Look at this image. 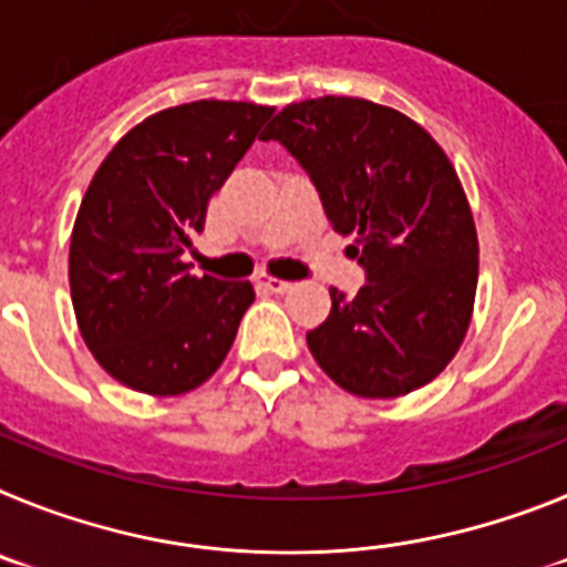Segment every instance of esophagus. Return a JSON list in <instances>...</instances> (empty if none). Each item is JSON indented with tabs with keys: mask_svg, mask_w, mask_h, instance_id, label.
I'll use <instances>...</instances> for the list:
<instances>
[{
	"mask_svg": "<svg viewBox=\"0 0 567 567\" xmlns=\"http://www.w3.org/2000/svg\"><path fill=\"white\" fill-rule=\"evenodd\" d=\"M260 289H267V292H275V295H284L292 289V284L289 280H280V278H272V275H260L258 280H255Z\"/></svg>",
	"mask_w": 567,
	"mask_h": 567,
	"instance_id": "esophagus-1",
	"label": "esophagus"
}]
</instances>
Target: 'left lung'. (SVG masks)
Returning <instances> with one entry per match:
<instances>
[{
	"instance_id": "1",
	"label": "left lung",
	"mask_w": 567,
	"mask_h": 567,
	"mask_svg": "<svg viewBox=\"0 0 567 567\" xmlns=\"http://www.w3.org/2000/svg\"><path fill=\"white\" fill-rule=\"evenodd\" d=\"M260 138L307 169L369 280L352 300L329 289L332 312L307 332L320 369L372 400L432 383L463 346L480 272L474 215L445 150L400 110L352 96L287 104Z\"/></svg>"
}]
</instances>
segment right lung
I'll return each mask as SVG.
<instances>
[{
    "label": "right lung",
    "mask_w": 567,
    "mask_h": 567,
    "mask_svg": "<svg viewBox=\"0 0 567 567\" xmlns=\"http://www.w3.org/2000/svg\"><path fill=\"white\" fill-rule=\"evenodd\" d=\"M272 113L218 99L178 104L135 124L99 164L70 235V298L93 358L127 389L187 394L233 349L252 284L195 278L184 252Z\"/></svg>",
    "instance_id": "1"
}]
</instances>
